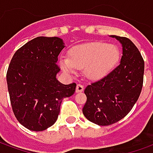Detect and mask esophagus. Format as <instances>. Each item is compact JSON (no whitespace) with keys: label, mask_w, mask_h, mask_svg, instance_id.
I'll use <instances>...</instances> for the list:
<instances>
[{"label":"esophagus","mask_w":153,"mask_h":153,"mask_svg":"<svg viewBox=\"0 0 153 153\" xmlns=\"http://www.w3.org/2000/svg\"><path fill=\"white\" fill-rule=\"evenodd\" d=\"M84 90V86L80 84H79V85H77L76 86V93H80Z\"/></svg>","instance_id":"1"}]
</instances>
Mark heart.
<instances>
[{
	"label": "heart",
	"instance_id": "b5f03b06",
	"mask_svg": "<svg viewBox=\"0 0 153 153\" xmlns=\"http://www.w3.org/2000/svg\"><path fill=\"white\" fill-rule=\"evenodd\" d=\"M120 58V51L116 45L93 42L72 48L68 59H60V67L68 74H73L75 68L84 69L89 79L97 80L111 72Z\"/></svg>",
	"mask_w": 153,
	"mask_h": 153
}]
</instances>
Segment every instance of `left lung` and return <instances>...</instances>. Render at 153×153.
<instances>
[{
	"label": "left lung",
	"instance_id": "obj_1",
	"mask_svg": "<svg viewBox=\"0 0 153 153\" xmlns=\"http://www.w3.org/2000/svg\"><path fill=\"white\" fill-rule=\"evenodd\" d=\"M110 37L122 47L120 64L85 90L87 100L83 114L99 126H109L123 119L137 101L143 84L144 61L137 48L126 37Z\"/></svg>",
	"mask_w": 153,
	"mask_h": 153
}]
</instances>
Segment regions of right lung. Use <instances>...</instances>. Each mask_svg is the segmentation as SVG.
I'll return each instance as SVG.
<instances>
[{
  "mask_svg": "<svg viewBox=\"0 0 153 153\" xmlns=\"http://www.w3.org/2000/svg\"><path fill=\"white\" fill-rule=\"evenodd\" d=\"M65 44L60 37H37L13 55L7 74L11 107L26 128L42 131L59 116L63 98L74 94L76 84L57 79L58 57Z\"/></svg>",
  "mask_w": 153,
  "mask_h": 153,
  "instance_id": "right-lung-1",
  "label": "right lung"
}]
</instances>
